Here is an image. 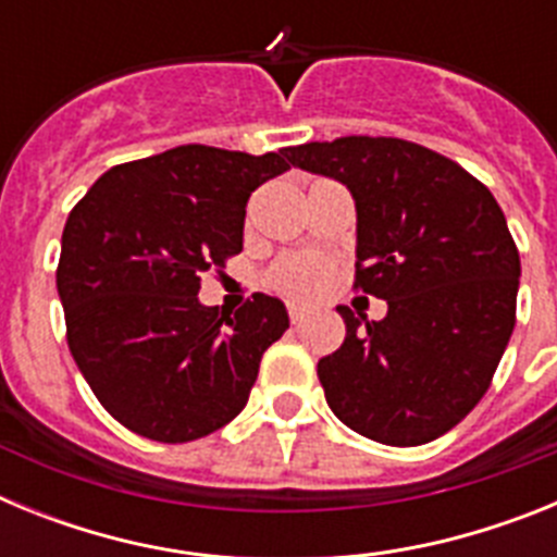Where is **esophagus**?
<instances>
[{
	"label": "esophagus",
	"mask_w": 557,
	"mask_h": 557,
	"mask_svg": "<svg viewBox=\"0 0 557 557\" xmlns=\"http://www.w3.org/2000/svg\"><path fill=\"white\" fill-rule=\"evenodd\" d=\"M287 312H289V321H293V323H301V321H304V312H307V309H304L301 304H289Z\"/></svg>",
	"instance_id": "obj_1"
}]
</instances>
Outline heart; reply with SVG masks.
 Returning a JSON list of instances; mask_svg holds the SVG:
<instances>
[{
    "label": "heart",
    "instance_id": "obj_1",
    "mask_svg": "<svg viewBox=\"0 0 557 557\" xmlns=\"http://www.w3.org/2000/svg\"><path fill=\"white\" fill-rule=\"evenodd\" d=\"M329 278H332V264L321 256H287L282 262L270 270V284L287 298H314L326 289Z\"/></svg>",
    "mask_w": 557,
    "mask_h": 557
}]
</instances>
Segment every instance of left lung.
I'll list each match as a JSON object with an SVG mask.
<instances>
[{"mask_svg":"<svg viewBox=\"0 0 557 557\" xmlns=\"http://www.w3.org/2000/svg\"><path fill=\"white\" fill-rule=\"evenodd\" d=\"M289 164L346 184L357 206L354 287L387 301L346 321L318 362L334 416L387 446L430 444L491 387L516 326L519 250L499 203L441 152L391 136L287 147Z\"/></svg>","mask_w":557,"mask_h":557,"instance_id":"obj_1","label":"left lung"}]
</instances>
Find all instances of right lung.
<instances>
[{
	"label": "right lung",
	"instance_id": "1",
	"mask_svg": "<svg viewBox=\"0 0 557 557\" xmlns=\"http://www.w3.org/2000/svg\"><path fill=\"white\" fill-rule=\"evenodd\" d=\"M287 170L284 150L172 147L111 166L69 214L58 262L69 351L136 435L186 444L248 405L287 309L262 293L234 314L203 307L200 275L243 250L250 191Z\"/></svg>",
	"mask_w": 557,
	"mask_h": 557
}]
</instances>
